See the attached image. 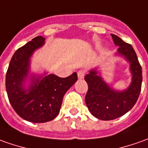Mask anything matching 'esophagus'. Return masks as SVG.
<instances>
[{
  "mask_svg": "<svg viewBox=\"0 0 148 148\" xmlns=\"http://www.w3.org/2000/svg\"><path fill=\"white\" fill-rule=\"evenodd\" d=\"M84 75H85V71L84 70H79L78 72V78L79 79H82L84 78Z\"/></svg>",
  "mask_w": 148,
  "mask_h": 148,
  "instance_id": "obj_1",
  "label": "esophagus"
}]
</instances>
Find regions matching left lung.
<instances>
[{
    "label": "left lung",
    "mask_w": 148,
    "mask_h": 148,
    "mask_svg": "<svg viewBox=\"0 0 148 148\" xmlns=\"http://www.w3.org/2000/svg\"><path fill=\"white\" fill-rule=\"evenodd\" d=\"M112 40L118 47L116 56L124 57L130 63L132 78L130 86L122 91L110 87L100 76L96 69L89 70L85 76L88 91L85 101L89 111L99 120L110 121L123 116L137 102L141 91L142 68L133 47L118 36L111 34Z\"/></svg>",
    "instance_id": "obj_1"
}]
</instances>
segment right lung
<instances>
[{"label": "right lung", "mask_w": 148, "mask_h": 148, "mask_svg": "<svg viewBox=\"0 0 148 148\" xmlns=\"http://www.w3.org/2000/svg\"><path fill=\"white\" fill-rule=\"evenodd\" d=\"M45 41L43 36H37L18 49L5 77L7 95L13 108L24 120L34 123L53 120L60 112L66 92L78 80L76 72L67 78L46 72L41 75L30 73L31 57ZM27 79L29 84L26 87Z\"/></svg>", "instance_id": "obj_1"}]
</instances>
